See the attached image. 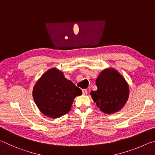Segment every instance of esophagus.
I'll return each mask as SVG.
<instances>
[{
	"label": "esophagus",
	"mask_w": 155,
	"mask_h": 155,
	"mask_svg": "<svg viewBox=\"0 0 155 155\" xmlns=\"http://www.w3.org/2000/svg\"><path fill=\"white\" fill-rule=\"evenodd\" d=\"M82 91H83V95H85V94H87V90H86V89H84V90H82Z\"/></svg>",
	"instance_id": "1"
}]
</instances>
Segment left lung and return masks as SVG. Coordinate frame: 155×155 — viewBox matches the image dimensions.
I'll list each match as a JSON object with an SVG mask.
<instances>
[{"mask_svg": "<svg viewBox=\"0 0 155 155\" xmlns=\"http://www.w3.org/2000/svg\"><path fill=\"white\" fill-rule=\"evenodd\" d=\"M96 91L90 94L97 107L104 114L120 111L127 102L129 87L124 78L114 68L104 70L96 81Z\"/></svg>", "mask_w": 155, "mask_h": 155, "instance_id": "obj_1", "label": "left lung"}]
</instances>
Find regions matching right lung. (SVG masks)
Segmentation results:
<instances>
[{
    "instance_id": "right-lung-1",
    "label": "right lung",
    "mask_w": 155,
    "mask_h": 155,
    "mask_svg": "<svg viewBox=\"0 0 155 155\" xmlns=\"http://www.w3.org/2000/svg\"><path fill=\"white\" fill-rule=\"evenodd\" d=\"M81 94V89L54 68L41 76L33 90L37 107L43 114L52 118H57L68 114L74 98Z\"/></svg>"
}]
</instances>
